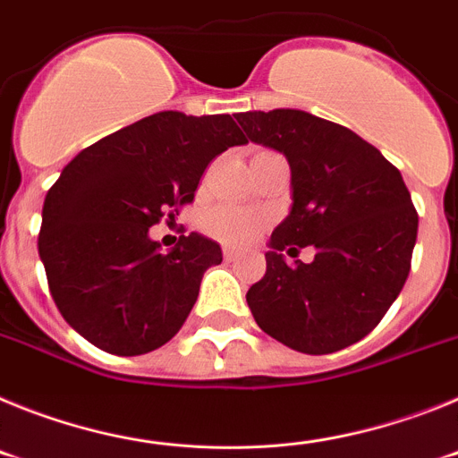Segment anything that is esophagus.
I'll return each mask as SVG.
<instances>
[{
    "label": "esophagus",
    "instance_id": "34e87169",
    "mask_svg": "<svg viewBox=\"0 0 458 458\" xmlns=\"http://www.w3.org/2000/svg\"><path fill=\"white\" fill-rule=\"evenodd\" d=\"M222 254H225V261H229V264L238 259V252H236V250H232V248H225V252H222Z\"/></svg>",
    "mask_w": 458,
    "mask_h": 458
}]
</instances>
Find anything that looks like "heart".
Wrapping results in <instances>:
<instances>
[{
  "label": "heart",
  "mask_w": 458,
  "mask_h": 458,
  "mask_svg": "<svg viewBox=\"0 0 458 458\" xmlns=\"http://www.w3.org/2000/svg\"><path fill=\"white\" fill-rule=\"evenodd\" d=\"M261 226H264V217L259 213L232 208V206H220L204 216L206 232L226 245H245L261 232Z\"/></svg>",
  "instance_id": "heart-1"
}]
</instances>
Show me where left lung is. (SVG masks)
Masks as SVG:
<instances>
[{
  "instance_id": "obj_1",
  "label": "left lung",
  "mask_w": 458,
  "mask_h": 458,
  "mask_svg": "<svg viewBox=\"0 0 458 458\" xmlns=\"http://www.w3.org/2000/svg\"><path fill=\"white\" fill-rule=\"evenodd\" d=\"M248 140L284 153L291 204L275 226L266 275L248 305L266 335L301 353L326 355L369 335L411 273L418 210L394 165L369 141L302 112H241ZM311 244L310 265H286Z\"/></svg>"
}]
</instances>
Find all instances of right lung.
<instances>
[{
    "instance_id": "obj_1",
    "label": "right lung",
    "mask_w": 458,
    "mask_h": 458,
    "mask_svg": "<svg viewBox=\"0 0 458 458\" xmlns=\"http://www.w3.org/2000/svg\"><path fill=\"white\" fill-rule=\"evenodd\" d=\"M241 144L248 140L229 114L169 109L103 137L64 167L46 194L38 254L72 330L114 355L148 353L179 333L222 250L190 233L163 252L148 229L190 204L210 160Z\"/></svg>"
}]
</instances>
